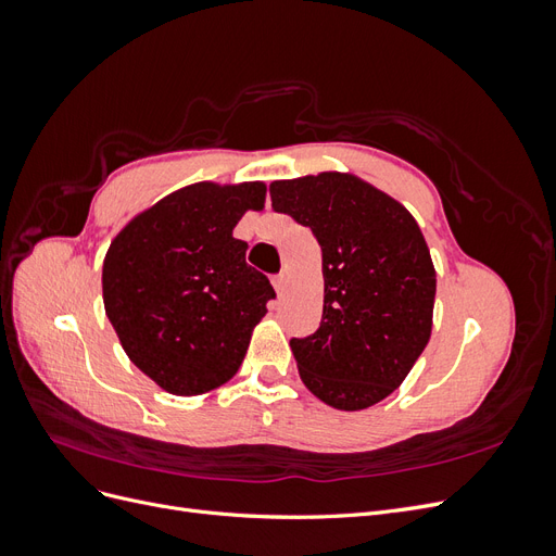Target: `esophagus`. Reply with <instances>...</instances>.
Returning a JSON list of instances; mask_svg holds the SVG:
<instances>
[{
    "label": "esophagus",
    "instance_id": "obj_1",
    "mask_svg": "<svg viewBox=\"0 0 556 556\" xmlns=\"http://www.w3.org/2000/svg\"><path fill=\"white\" fill-rule=\"evenodd\" d=\"M274 288H276L278 296H285V292H288V274H278L274 278Z\"/></svg>",
    "mask_w": 556,
    "mask_h": 556
}]
</instances>
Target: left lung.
I'll list each match as a JSON object with an SVG mask.
<instances>
[{"label":"left lung","mask_w":556,"mask_h":556,"mask_svg":"<svg viewBox=\"0 0 556 556\" xmlns=\"http://www.w3.org/2000/svg\"><path fill=\"white\" fill-rule=\"evenodd\" d=\"M274 208L323 248L319 329L292 339L299 376L339 410H364L406 380L431 339L435 268L415 217L355 174L271 182Z\"/></svg>","instance_id":"1"}]
</instances>
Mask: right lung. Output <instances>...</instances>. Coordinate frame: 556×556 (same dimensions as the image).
Wrapping results in <instances>:
<instances>
[{
	"label": "right lung",
	"mask_w": 556,
	"mask_h": 556,
	"mask_svg": "<svg viewBox=\"0 0 556 556\" xmlns=\"http://www.w3.org/2000/svg\"><path fill=\"white\" fill-rule=\"evenodd\" d=\"M266 185L201 180L134 215L111 241L104 311L127 357L176 396H197L237 376L276 292L245 264L233 227L264 211Z\"/></svg>",
	"instance_id": "obj_1"
}]
</instances>
